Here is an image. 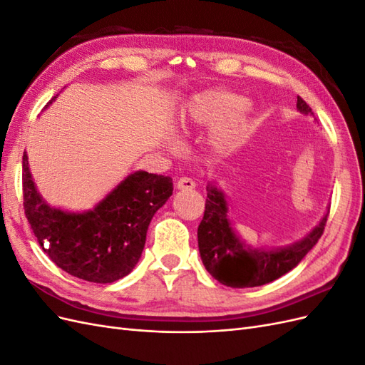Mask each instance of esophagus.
Wrapping results in <instances>:
<instances>
[{
    "instance_id": "34e87169",
    "label": "esophagus",
    "mask_w": 365,
    "mask_h": 365,
    "mask_svg": "<svg viewBox=\"0 0 365 365\" xmlns=\"http://www.w3.org/2000/svg\"><path fill=\"white\" fill-rule=\"evenodd\" d=\"M195 181L192 178H187V176H181V178L176 181V189L180 190H192L195 189Z\"/></svg>"
}]
</instances>
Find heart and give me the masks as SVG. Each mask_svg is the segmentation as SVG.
I'll use <instances>...</instances> for the list:
<instances>
[{
    "instance_id": "b5f03b06",
    "label": "heart",
    "mask_w": 365,
    "mask_h": 365,
    "mask_svg": "<svg viewBox=\"0 0 365 365\" xmlns=\"http://www.w3.org/2000/svg\"><path fill=\"white\" fill-rule=\"evenodd\" d=\"M251 105L224 90L195 96L182 114V123L201 126L215 121L208 132V145L217 153H228L244 140L250 123Z\"/></svg>"
}]
</instances>
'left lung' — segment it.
<instances>
[{"mask_svg": "<svg viewBox=\"0 0 365 365\" xmlns=\"http://www.w3.org/2000/svg\"><path fill=\"white\" fill-rule=\"evenodd\" d=\"M297 108L303 114L312 109L297 97ZM227 201L217 187L207 185L205 212L197 227V245L205 269L231 288H254L277 280L295 268L322 237L327 215L303 240L280 250H256L242 242L227 217Z\"/></svg>", "mask_w": 365, "mask_h": 365, "instance_id": "1", "label": "left lung"}]
</instances>
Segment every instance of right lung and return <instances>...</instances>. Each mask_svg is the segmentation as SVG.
<instances>
[{
    "label": "right lung",
    "instance_id": "obj_1",
    "mask_svg": "<svg viewBox=\"0 0 365 365\" xmlns=\"http://www.w3.org/2000/svg\"><path fill=\"white\" fill-rule=\"evenodd\" d=\"M172 192L170 176L135 172L94 210L67 213L43 202L23 155L24 212L33 233L51 262L86 282L113 283L134 269L150 220Z\"/></svg>",
    "mask_w": 365,
    "mask_h": 365
}]
</instances>
